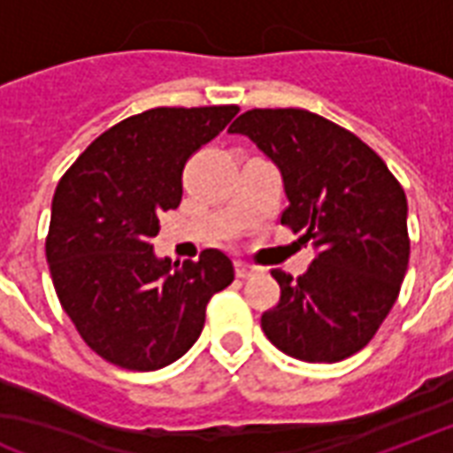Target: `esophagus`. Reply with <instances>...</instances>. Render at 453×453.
Instances as JSON below:
<instances>
[{
    "instance_id": "1",
    "label": "esophagus",
    "mask_w": 453,
    "mask_h": 453,
    "mask_svg": "<svg viewBox=\"0 0 453 453\" xmlns=\"http://www.w3.org/2000/svg\"><path fill=\"white\" fill-rule=\"evenodd\" d=\"M234 273H237V278H251L254 273H257V268H251V265H247L244 261H234Z\"/></svg>"
}]
</instances>
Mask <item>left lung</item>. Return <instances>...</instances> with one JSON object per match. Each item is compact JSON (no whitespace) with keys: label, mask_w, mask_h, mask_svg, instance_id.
<instances>
[{"label":"left lung","mask_w":453,"mask_h":453,"mask_svg":"<svg viewBox=\"0 0 453 453\" xmlns=\"http://www.w3.org/2000/svg\"><path fill=\"white\" fill-rule=\"evenodd\" d=\"M278 165L288 195L280 223L311 242L316 258L261 316L288 357L334 364L361 351L395 306L409 268L406 195L357 134L303 109H251L230 126Z\"/></svg>","instance_id":"left-lung-1"}]
</instances>
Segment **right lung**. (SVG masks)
Returning <instances> with one entry per match:
<instances>
[{
	"instance_id": "obj_1",
	"label": "right lung",
	"mask_w": 453,
	"mask_h": 453,
	"mask_svg": "<svg viewBox=\"0 0 453 453\" xmlns=\"http://www.w3.org/2000/svg\"><path fill=\"white\" fill-rule=\"evenodd\" d=\"M237 106H158L120 120L82 151L51 199L47 264L89 349L127 371L178 361L202 334L206 303L234 280L219 250L158 258V216L182 199V168Z\"/></svg>"
}]
</instances>
